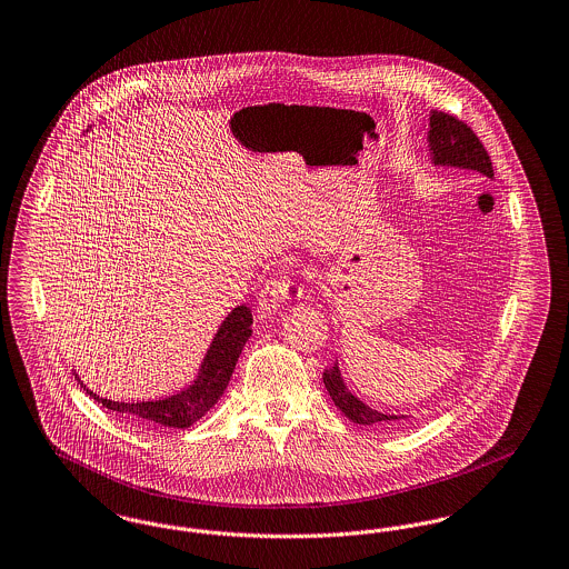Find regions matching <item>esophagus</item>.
Wrapping results in <instances>:
<instances>
[{"mask_svg":"<svg viewBox=\"0 0 569 569\" xmlns=\"http://www.w3.org/2000/svg\"><path fill=\"white\" fill-rule=\"evenodd\" d=\"M300 297H302V288L292 277H286V274L272 277L258 297V318L269 320L279 311L281 302Z\"/></svg>","mask_w":569,"mask_h":569,"instance_id":"esophagus-1","label":"esophagus"}]
</instances>
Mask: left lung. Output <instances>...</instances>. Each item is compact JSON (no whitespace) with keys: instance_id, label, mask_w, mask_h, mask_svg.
I'll use <instances>...</instances> for the list:
<instances>
[{"instance_id":"8db88e82","label":"left lung","mask_w":569,"mask_h":569,"mask_svg":"<svg viewBox=\"0 0 569 569\" xmlns=\"http://www.w3.org/2000/svg\"><path fill=\"white\" fill-rule=\"evenodd\" d=\"M429 151H431V162L435 166H452V168H462V170H473L480 172L488 179H492V162L488 156L485 144L480 138L473 134V130L460 121L457 117L441 112V110H431L429 117ZM326 390L335 406L339 407L352 422L365 425V427H383L392 425L397 420H403L406 416H388L381 413L373 407L365 406L358 397H353L343 383L339 365L335 362L330 369H326L325 376Z\"/></svg>"}]
</instances>
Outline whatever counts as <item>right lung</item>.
I'll list each match as a JSON object with an SVG mask.
<instances>
[{"label": "right lung", "instance_id": "add662e5", "mask_svg": "<svg viewBox=\"0 0 569 569\" xmlns=\"http://www.w3.org/2000/svg\"><path fill=\"white\" fill-rule=\"evenodd\" d=\"M251 325H253L251 311L244 305L234 307L219 326L193 383L186 390L160 399V401H140V403L138 401L136 403L110 401V399L98 397L89 388H84L77 371H74V378L79 379L82 390H87V395L93 401L102 403L110 411L132 416L142 422H151V425H160V427L188 429L196 420H200L211 407L216 406L219 397L223 395L228 381L232 378V371L237 367V360L243 352V346L251 337Z\"/></svg>", "mask_w": 569, "mask_h": 569}]
</instances>
